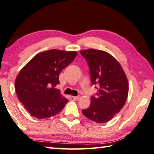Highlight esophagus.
Instances as JSON below:
<instances>
[{"mask_svg": "<svg viewBox=\"0 0 154 154\" xmlns=\"http://www.w3.org/2000/svg\"><path fill=\"white\" fill-rule=\"evenodd\" d=\"M72 98L74 99V100H78L80 98V96H72Z\"/></svg>", "mask_w": 154, "mask_h": 154, "instance_id": "esophagus-1", "label": "esophagus"}]
</instances>
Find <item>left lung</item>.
<instances>
[{"instance_id":"1","label":"left lung","mask_w":154,"mask_h":154,"mask_svg":"<svg viewBox=\"0 0 154 154\" xmlns=\"http://www.w3.org/2000/svg\"><path fill=\"white\" fill-rule=\"evenodd\" d=\"M89 67L92 85L98 84L96 96L91 97L89 108L82 112L88 119L105 123L123 107L128 96L129 82L118 61L105 51H80Z\"/></svg>"}]
</instances>
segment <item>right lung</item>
Returning <instances> with one entry per match:
<instances>
[{
  "label": "right lung",
  "mask_w": 154,
  "mask_h": 154,
  "mask_svg": "<svg viewBox=\"0 0 154 154\" xmlns=\"http://www.w3.org/2000/svg\"><path fill=\"white\" fill-rule=\"evenodd\" d=\"M76 51L50 49L36 54L23 67L15 80L18 100L32 116L38 119L56 115L68 99L55 88L59 75L74 60Z\"/></svg>",
  "instance_id": "obj_1"
}]
</instances>
